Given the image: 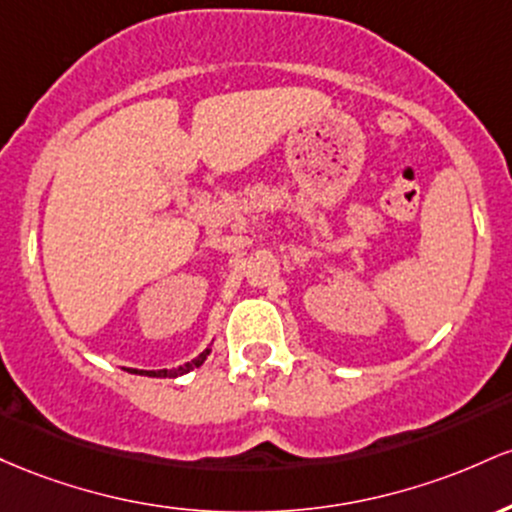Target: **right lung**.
<instances>
[{"label": "right lung", "instance_id": "1", "mask_svg": "<svg viewBox=\"0 0 512 512\" xmlns=\"http://www.w3.org/2000/svg\"><path fill=\"white\" fill-rule=\"evenodd\" d=\"M210 355V348H205L203 353L198 355V358L195 360H191V363H186V365H179V367H174V370H130V372H135V375H147V377H179V375H186V372H191L193 367H200L205 363V358H208Z\"/></svg>", "mask_w": 512, "mask_h": 512}]
</instances>
